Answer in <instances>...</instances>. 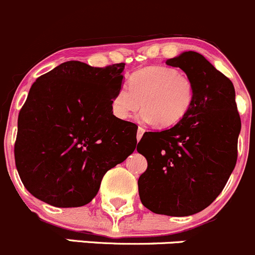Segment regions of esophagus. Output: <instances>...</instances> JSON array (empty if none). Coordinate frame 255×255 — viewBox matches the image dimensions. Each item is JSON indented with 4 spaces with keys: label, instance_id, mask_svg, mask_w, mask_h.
<instances>
[{
    "label": "esophagus",
    "instance_id": "1",
    "mask_svg": "<svg viewBox=\"0 0 255 255\" xmlns=\"http://www.w3.org/2000/svg\"><path fill=\"white\" fill-rule=\"evenodd\" d=\"M143 132H145V128H141V127H138V128H137V133H136V138H137V141L141 140V137H142Z\"/></svg>",
    "mask_w": 255,
    "mask_h": 255
}]
</instances>
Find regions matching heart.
<instances>
[{"instance_id": "1", "label": "heart", "mask_w": 255, "mask_h": 255, "mask_svg": "<svg viewBox=\"0 0 255 255\" xmlns=\"http://www.w3.org/2000/svg\"><path fill=\"white\" fill-rule=\"evenodd\" d=\"M112 99V112L128 120L142 107L141 119L169 128L189 113L195 98L194 83L184 73L166 66H151L132 73Z\"/></svg>"}]
</instances>
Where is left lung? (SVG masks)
Segmentation results:
<instances>
[{
	"instance_id": "obj_1",
	"label": "left lung",
	"mask_w": 255,
	"mask_h": 255,
	"mask_svg": "<svg viewBox=\"0 0 255 255\" xmlns=\"http://www.w3.org/2000/svg\"><path fill=\"white\" fill-rule=\"evenodd\" d=\"M166 64L184 71L195 98L184 119L138 142L137 152L147 159L138 194L154 214L189 216L220 195L235 169L241 118L233 83L203 55L185 51Z\"/></svg>"
}]
</instances>
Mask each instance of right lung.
Here are the masks:
<instances>
[{
	"instance_id": "right-lung-1",
	"label": "right lung",
	"mask_w": 255,
	"mask_h": 255,
	"mask_svg": "<svg viewBox=\"0 0 255 255\" xmlns=\"http://www.w3.org/2000/svg\"><path fill=\"white\" fill-rule=\"evenodd\" d=\"M124 69L123 62L67 61L33 83L14 145L18 174L31 195L56 207L86 205L104 174L132 153L137 127L112 112Z\"/></svg>"
}]
</instances>
